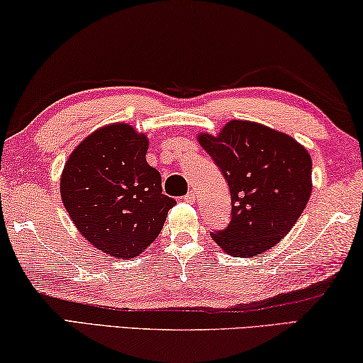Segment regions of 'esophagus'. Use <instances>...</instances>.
I'll list each match as a JSON object with an SVG mask.
<instances>
[{
	"instance_id": "1",
	"label": "esophagus",
	"mask_w": 363,
	"mask_h": 363,
	"mask_svg": "<svg viewBox=\"0 0 363 363\" xmlns=\"http://www.w3.org/2000/svg\"><path fill=\"white\" fill-rule=\"evenodd\" d=\"M183 199H185V202H189V204H193V202L196 201V194H194V191H189V193H188Z\"/></svg>"
}]
</instances>
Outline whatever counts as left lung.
<instances>
[{
    "label": "left lung",
    "instance_id": "1",
    "mask_svg": "<svg viewBox=\"0 0 363 363\" xmlns=\"http://www.w3.org/2000/svg\"><path fill=\"white\" fill-rule=\"evenodd\" d=\"M198 140L231 193V221L211 236L228 255H262L287 236L313 191L308 150L287 133L252 121H230Z\"/></svg>",
    "mask_w": 363,
    "mask_h": 363
}]
</instances>
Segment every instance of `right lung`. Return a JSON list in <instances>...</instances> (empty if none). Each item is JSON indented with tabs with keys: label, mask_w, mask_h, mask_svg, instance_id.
<instances>
[{
	"label": "right lung",
	"mask_w": 363,
	"mask_h": 363,
	"mask_svg": "<svg viewBox=\"0 0 363 363\" xmlns=\"http://www.w3.org/2000/svg\"><path fill=\"white\" fill-rule=\"evenodd\" d=\"M146 151L145 133L116 123L82 140L63 167V206L82 238L110 257L145 252L177 204L162 194L161 174L146 162Z\"/></svg>",
	"instance_id": "obj_1"
}]
</instances>
